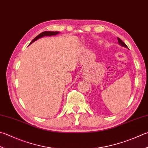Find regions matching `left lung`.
<instances>
[{
  "instance_id": "8db88e82",
  "label": "left lung",
  "mask_w": 148,
  "mask_h": 148,
  "mask_svg": "<svg viewBox=\"0 0 148 148\" xmlns=\"http://www.w3.org/2000/svg\"><path fill=\"white\" fill-rule=\"evenodd\" d=\"M117 39H118V42H119V44H120V45H121L123 47H126V48H127V46H126V44H125L123 41H122L121 38H119V37H117Z\"/></svg>"
}]
</instances>
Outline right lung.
Listing matches in <instances>:
<instances>
[{
  "mask_svg": "<svg viewBox=\"0 0 148 148\" xmlns=\"http://www.w3.org/2000/svg\"><path fill=\"white\" fill-rule=\"evenodd\" d=\"M58 33H59V32H42V33H40L39 35H38L37 36V37H36L34 38V39H33L32 42H31L29 44H31L32 42H35V40H38V38H42V37H44V36L56 35L58 34Z\"/></svg>",
  "mask_w": 148,
  "mask_h": 148,
  "instance_id": "right-lung-1",
  "label": "right lung"
}]
</instances>
